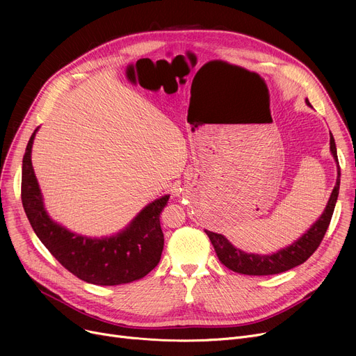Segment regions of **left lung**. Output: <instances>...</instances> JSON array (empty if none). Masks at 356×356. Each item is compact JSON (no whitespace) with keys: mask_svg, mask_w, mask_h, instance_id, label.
I'll use <instances>...</instances> for the list:
<instances>
[{"mask_svg":"<svg viewBox=\"0 0 356 356\" xmlns=\"http://www.w3.org/2000/svg\"><path fill=\"white\" fill-rule=\"evenodd\" d=\"M306 104L310 106L309 99H306ZM330 153L336 161V165H338V179H336V184L330 193L326 208L323 213L319 216V219H317L300 238L294 241L291 245L278 250L277 252H273V254L245 252V251H241L239 248H235L223 235L204 229V232H207V235L212 242L219 261L223 266L239 274L273 275L278 273H284L305 263V261L317 250V247L321 245V242L329 228V223L334 211V204L339 195L341 168H339L338 153H336V144L332 133H330Z\"/></svg>","mask_w":356,"mask_h":356,"instance_id":"obj_1","label":"left lung"}]
</instances>
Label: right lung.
<instances>
[{
	"mask_svg": "<svg viewBox=\"0 0 356 356\" xmlns=\"http://www.w3.org/2000/svg\"><path fill=\"white\" fill-rule=\"evenodd\" d=\"M37 129L23 157L22 200L30 225L43 245L73 275L97 286L127 284L143 278L161 258L164 235L160 213L170 195L148 203L122 231L111 236L89 238L74 234L54 222L43 202L31 164V148Z\"/></svg>",
	"mask_w": 356,
	"mask_h": 356,
	"instance_id": "right-lung-1",
	"label": "right lung"
}]
</instances>
